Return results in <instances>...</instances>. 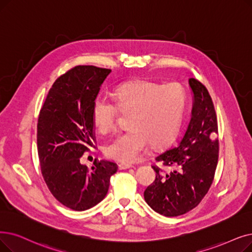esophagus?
Instances as JSON below:
<instances>
[{
  "instance_id": "obj_1",
  "label": "esophagus",
  "mask_w": 252,
  "mask_h": 252,
  "mask_svg": "<svg viewBox=\"0 0 252 252\" xmlns=\"http://www.w3.org/2000/svg\"><path fill=\"white\" fill-rule=\"evenodd\" d=\"M133 165H130V163H127V162H120L118 163V169L119 170H126V169H128V168H132Z\"/></svg>"
}]
</instances>
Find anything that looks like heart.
I'll return each mask as SVG.
<instances>
[{"instance_id": "obj_1", "label": "heart", "mask_w": 252, "mask_h": 252, "mask_svg": "<svg viewBox=\"0 0 252 252\" xmlns=\"http://www.w3.org/2000/svg\"><path fill=\"white\" fill-rule=\"evenodd\" d=\"M115 101L99 96L93 118L101 134L115 130L120 112L130 114L129 129L105 145V155L115 160L133 162L146 152L149 143L166 145L179 128L187 103V92L179 83H157L138 80L122 85Z\"/></svg>"}]
</instances>
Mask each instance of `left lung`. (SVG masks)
<instances>
[{
  "instance_id": "left-lung-1",
  "label": "left lung",
  "mask_w": 252,
  "mask_h": 252,
  "mask_svg": "<svg viewBox=\"0 0 252 252\" xmlns=\"http://www.w3.org/2000/svg\"><path fill=\"white\" fill-rule=\"evenodd\" d=\"M193 93L191 118L178 144L159 153L156 160V180L144 191L146 203L168 217L188 213L198 206L209 190L218 161L220 142L217 117L211 96L204 84L189 78Z\"/></svg>"
}]
</instances>
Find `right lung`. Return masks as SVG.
Returning a JSON list of instances; mask_svg holds the SVG:
<instances>
[{"mask_svg": "<svg viewBox=\"0 0 252 252\" xmlns=\"http://www.w3.org/2000/svg\"><path fill=\"white\" fill-rule=\"evenodd\" d=\"M110 69L76 65L54 81L37 125V146L42 176L61 204L84 211L108 192L115 162L94 160L92 169L80 158L95 147L93 110Z\"/></svg>", "mask_w": 252, "mask_h": 252, "instance_id": "obj_1", "label": "right lung"}]
</instances>
